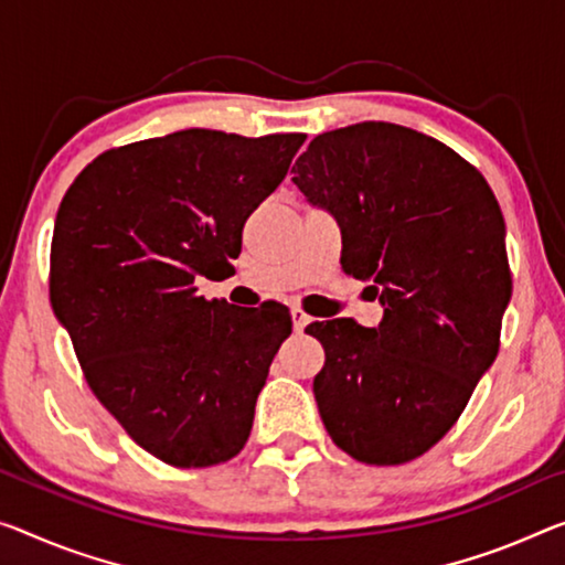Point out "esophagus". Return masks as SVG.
<instances>
[{"mask_svg": "<svg viewBox=\"0 0 565 565\" xmlns=\"http://www.w3.org/2000/svg\"><path fill=\"white\" fill-rule=\"evenodd\" d=\"M308 323H310L308 312H302L300 308H295L292 310V328H295V333H302V328H306Z\"/></svg>", "mask_w": 565, "mask_h": 565, "instance_id": "obj_1", "label": "esophagus"}]
</instances>
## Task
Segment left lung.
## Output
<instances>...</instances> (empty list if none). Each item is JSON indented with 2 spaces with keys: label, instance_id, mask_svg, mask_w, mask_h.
I'll list each match as a JSON object with an SVG mask.
<instances>
[{
  "label": "left lung",
  "instance_id": "8db88e82",
  "mask_svg": "<svg viewBox=\"0 0 565 565\" xmlns=\"http://www.w3.org/2000/svg\"><path fill=\"white\" fill-rule=\"evenodd\" d=\"M292 171L335 214L343 273L384 306L379 328H306L326 351L320 419L363 465L412 462L455 427L500 351L513 275L498 199L449 146L384 120L316 136Z\"/></svg>",
  "mask_w": 565,
  "mask_h": 565
}]
</instances>
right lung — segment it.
I'll list each match as a JSON object with an SVG mask.
<instances>
[{"label":"right lung","instance_id":"1","mask_svg":"<svg viewBox=\"0 0 565 565\" xmlns=\"http://www.w3.org/2000/svg\"><path fill=\"white\" fill-rule=\"evenodd\" d=\"M306 134L189 128L108 149L60 202L50 300L85 381L138 447L171 467L227 462L290 335L280 306L199 295L242 249Z\"/></svg>","mask_w":565,"mask_h":565}]
</instances>
